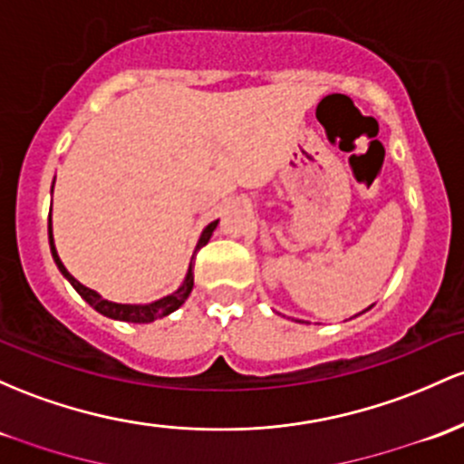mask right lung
Returning <instances> with one entry per match:
<instances>
[{
  "instance_id": "add662e5",
  "label": "right lung",
  "mask_w": 464,
  "mask_h": 464,
  "mask_svg": "<svg viewBox=\"0 0 464 464\" xmlns=\"http://www.w3.org/2000/svg\"><path fill=\"white\" fill-rule=\"evenodd\" d=\"M53 187H54V182H53ZM218 222H220V220L211 222L205 228V231H202L200 240H198L196 251H198V248L205 246L208 240H211L213 231H216V227H218ZM48 237H50V251H53L54 264H57L59 271L63 273V277L68 279L70 284H72L76 293H79L81 297H83L92 308L99 310L101 314H105V317H110V319H119V322H131V324H150V322H154V319L167 317V314L174 313V310H178V308L182 306V304H185V299L189 297V293H191V288H193V268L189 266V273H187V277H185V282H182V286L178 288L176 293H171V295H167V297L158 299V302L145 304V306H134V304H114V302H108V299L101 297V295L96 293V290H92L88 286H83V284H81V282H76L72 275L68 273V268H65L63 264H61V259L57 256V248H54V242H53V222H50V218H48Z\"/></svg>"
}]
</instances>
